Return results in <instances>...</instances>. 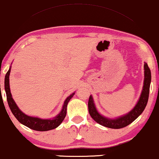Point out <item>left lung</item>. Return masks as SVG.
<instances>
[{"instance_id":"left-lung-1","label":"left lung","mask_w":159,"mask_h":159,"mask_svg":"<svg viewBox=\"0 0 159 159\" xmlns=\"http://www.w3.org/2000/svg\"><path fill=\"white\" fill-rule=\"evenodd\" d=\"M144 78L142 93L140 94V97L139 98L137 103L132 108V110H130L128 113L124 114V115L114 118V119L106 117V116H104L98 112L95 104H94L92 95H90L89 102H88V108H89V114L92 119L101 125L109 128H114V129H119V128H124L131 122H133L143 112L147 106V103H148V98H149L150 86V82H151V73H150V68L148 67V64L146 62H144Z\"/></svg>"}]
</instances>
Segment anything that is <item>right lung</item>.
Here are the masks:
<instances>
[{
  "label": "right lung",
  "mask_w": 159,
  "mask_h": 159,
  "mask_svg": "<svg viewBox=\"0 0 159 159\" xmlns=\"http://www.w3.org/2000/svg\"><path fill=\"white\" fill-rule=\"evenodd\" d=\"M11 67L10 66L9 70L6 74L5 81H4V86L5 91L7 94V102L9 104V106L11 109V112L15 116L16 119L20 122L21 124L25 125L26 127L31 128L32 130H38V131H46V130H50L54 128H56L58 126L60 125V124L63 122L64 119L65 118L66 114H67V106L68 102L70 99L73 97L75 94V92L72 93L70 96L66 98L65 103L63 104L62 108L59 114H58L56 116H54L52 119H42V118L37 117V116H29L18 108L17 104L13 100L12 95H11V91H10V86H9V75L11 72Z\"/></svg>",
  "instance_id": "right-lung-1"
}]
</instances>
